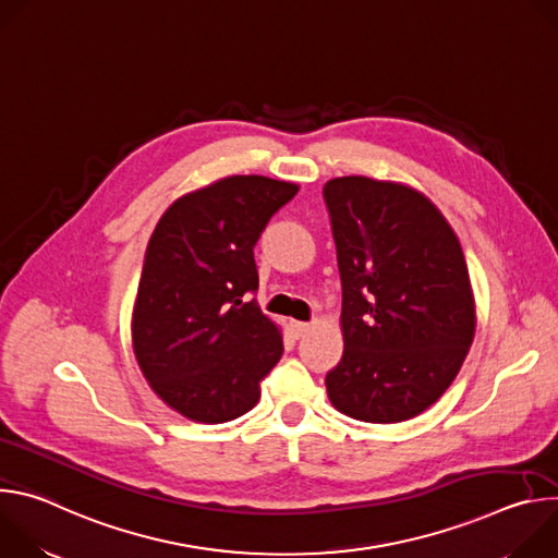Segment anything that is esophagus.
<instances>
[{"instance_id": "esophagus-1", "label": "esophagus", "mask_w": 558, "mask_h": 558, "mask_svg": "<svg viewBox=\"0 0 558 558\" xmlns=\"http://www.w3.org/2000/svg\"><path fill=\"white\" fill-rule=\"evenodd\" d=\"M311 331V325L308 323H291V333L293 338H302Z\"/></svg>"}]
</instances>
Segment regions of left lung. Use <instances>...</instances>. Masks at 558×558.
I'll list each match as a JSON object with an SVG mask.
<instances>
[{"instance_id":"8db88e82","label":"left lung","mask_w":558,"mask_h":558,"mask_svg":"<svg viewBox=\"0 0 558 558\" xmlns=\"http://www.w3.org/2000/svg\"><path fill=\"white\" fill-rule=\"evenodd\" d=\"M342 280L344 353L331 404L360 422L424 413L457 377L474 338L459 238L422 192L368 177L325 185Z\"/></svg>"}]
</instances>
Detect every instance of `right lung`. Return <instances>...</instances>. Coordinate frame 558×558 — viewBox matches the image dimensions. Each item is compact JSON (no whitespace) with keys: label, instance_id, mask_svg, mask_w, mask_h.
<instances>
[{"label":"right lung","instance_id":"add662e5","mask_svg":"<svg viewBox=\"0 0 558 558\" xmlns=\"http://www.w3.org/2000/svg\"><path fill=\"white\" fill-rule=\"evenodd\" d=\"M295 194V183L227 177L174 201L149 238L132 347L151 390L192 422L250 413L282 357L280 329L250 293L258 238Z\"/></svg>","mask_w":558,"mask_h":558}]
</instances>
